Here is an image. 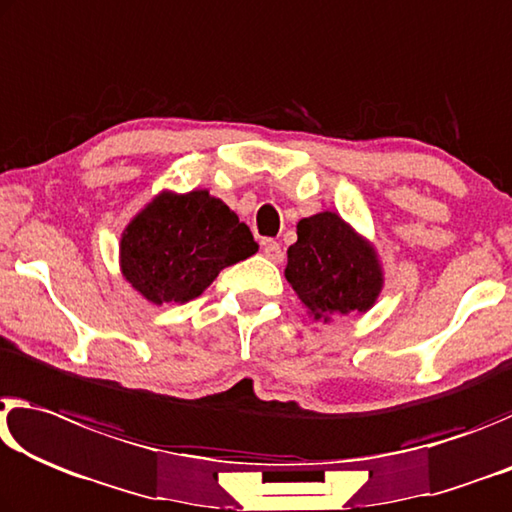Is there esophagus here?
<instances>
[{
	"mask_svg": "<svg viewBox=\"0 0 512 512\" xmlns=\"http://www.w3.org/2000/svg\"><path fill=\"white\" fill-rule=\"evenodd\" d=\"M263 254L270 258V261H274V263H281L283 261V249H281L279 242H274V240H265L263 242Z\"/></svg>",
	"mask_w": 512,
	"mask_h": 512,
	"instance_id": "esophagus-1",
	"label": "esophagus"
}]
</instances>
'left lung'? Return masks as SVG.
<instances>
[{"mask_svg":"<svg viewBox=\"0 0 512 512\" xmlns=\"http://www.w3.org/2000/svg\"><path fill=\"white\" fill-rule=\"evenodd\" d=\"M286 279L315 320L365 313L379 297L383 276L374 249L331 211L304 217L288 249Z\"/></svg>","mask_w":512,"mask_h":512,"instance_id":"1","label":"left lung"}]
</instances>
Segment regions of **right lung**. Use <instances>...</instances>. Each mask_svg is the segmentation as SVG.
Instances as JSON below:
<instances>
[{
    "mask_svg": "<svg viewBox=\"0 0 512 512\" xmlns=\"http://www.w3.org/2000/svg\"><path fill=\"white\" fill-rule=\"evenodd\" d=\"M249 226L206 190L163 192L122 233V274L152 304L199 297L224 267L256 254Z\"/></svg>",
    "mask_w": 512,
    "mask_h": 512,
    "instance_id": "right-lung-1",
    "label": "right lung"
}]
</instances>
